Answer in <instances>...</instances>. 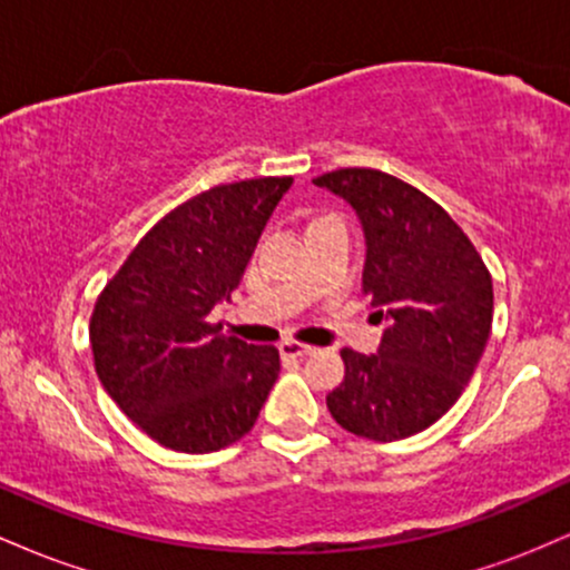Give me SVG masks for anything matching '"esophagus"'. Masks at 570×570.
Masks as SVG:
<instances>
[{"instance_id":"34e87169","label":"esophagus","mask_w":570,"mask_h":570,"mask_svg":"<svg viewBox=\"0 0 570 570\" xmlns=\"http://www.w3.org/2000/svg\"><path fill=\"white\" fill-rule=\"evenodd\" d=\"M278 351H281V356H289V358H305V356H311V353H316L313 345L294 343V340H286V343H281Z\"/></svg>"}]
</instances>
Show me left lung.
Instances as JSON below:
<instances>
[{
    "mask_svg": "<svg viewBox=\"0 0 570 570\" xmlns=\"http://www.w3.org/2000/svg\"><path fill=\"white\" fill-rule=\"evenodd\" d=\"M313 185L362 222V292L385 322L377 353L340 351L345 377L326 407L364 440H407L440 421L472 381L493 324V281L466 233L407 181L340 168Z\"/></svg>",
    "mask_w": 570,
    "mask_h": 570,
    "instance_id": "obj_1",
    "label": "left lung"
}]
</instances>
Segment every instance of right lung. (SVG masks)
Instances as JSON below:
<instances>
[{"mask_svg":"<svg viewBox=\"0 0 570 570\" xmlns=\"http://www.w3.org/2000/svg\"><path fill=\"white\" fill-rule=\"evenodd\" d=\"M292 176L219 185L153 227L98 294L94 364L144 434L176 453H214L257 423L281 362L212 324L230 299Z\"/></svg>","mask_w":570,"mask_h":570,"instance_id":"1","label":"right lung"}]
</instances>
